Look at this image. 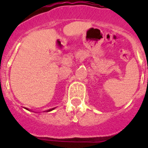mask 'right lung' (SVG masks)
<instances>
[{
  "label": "right lung",
  "instance_id": "1",
  "mask_svg": "<svg viewBox=\"0 0 148 148\" xmlns=\"http://www.w3.org/2000/svg\"><path fill=\"white\" fill-rule=\"evenodd\" d=\"M25 109H26V110H29L28 108H25ZM54 109H55V108H52V109L47 110L44 111V112H49V111H52V110H54Z\"/></svg>",
  "mask_w": 148,
  "mask_h": 148
}]
</instances>
